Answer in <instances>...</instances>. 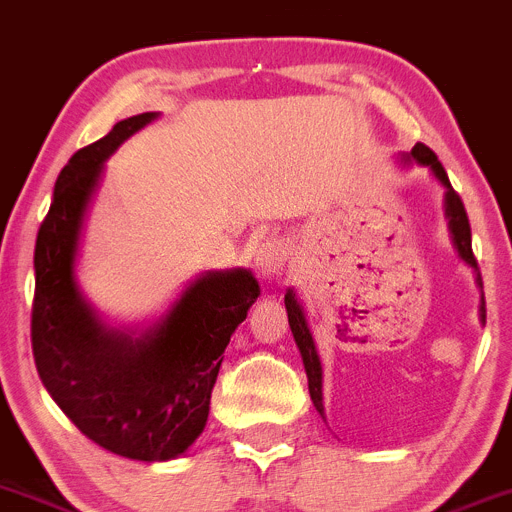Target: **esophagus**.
Wrapping results in <instances>:
<instances>
[{
  "mask_svg": "<svg viewBox=\"0 0 512 512\" xmlns=\"http://www.w3.org/2000/svg\"><path fill=\"white\" fill-rule=\"evenodd\" d=\"M253 264L264 279H281L291 271V246L284 238H269L253 253Z\"/></svg>",
  "mask_w": 512,
  "mask_h": 512,
  "instance_id": "esophagus-1",
  "label": "esophagus"
}]
</instances>
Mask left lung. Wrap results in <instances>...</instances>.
Instances as JSON below:
<instances>
[{
    "label": "left lung",
    "mask_w": 512,
    "mask_h": 512,
    "mask_svg": "<svg viewBox=\"0 0 512 512\" xmlns=\"http://www.w3.org/2000/svg\"><path fill=\"white\" fill-rule=\"evenodd\" d=\"M402 160H405V163L427 165V168L432 170V175H435V178L442 183V188H445V216H447V226H450V233H452V243H455L457 253H460V259L465 261L467 266H472V269H475V281H478V286L483 289V276H480L478 259H475V253H472V233H470V221H467L465 206H462V201H460V196L455 193V188L450 186V178H447L445 168H442V163L437 160V155L432 153L427 145L417 143L415 148H412V153L405 155ZM284 304H286V314H289L291 334H294L296 347H299L301 359H304L306 377H309L311 402H314L316 412L324 417V405H321V362H319V354H316L309 326H306L304 309H301V304L296 301V294L291 289L286 291ZM480 319H483V324H485V296H483V304H480Z\"/></svg>",
    "instance_id": "8db88e82"
}]
</instances>
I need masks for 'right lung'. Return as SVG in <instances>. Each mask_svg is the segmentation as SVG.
I'll return each instance as SVG.
<instances>
[{
	"label": "right lung",
	"instance_id": "add662e5",
	"mask_svg": "<svg viewBox=\"0 0 512 512\" xmlns=\"http://www.w3.org/2000/svg\"><path fill=\"white\" fill-rule=\"evenodd\" d=\"M155 118L120 120L72 155L34 246L32 352L42 384L82 435L143 462L173 460L201 435L223 352L261 294L251 271H208L138 337L107 329L80 294L77 246L105 160Z\"/></svg>",
	"mask_w": 512,
	"mask_h": 512
}]
</instances>
